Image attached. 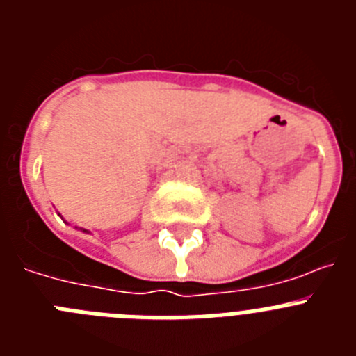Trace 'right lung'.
I'll use <instances>...</instances> for the list:
<instances>
[{"label": "right lung", "instance_id": "add662e5", "mask_svg": "<svg viewBox=\"0 0 356 356\" xmlns=\"http://www.w3.org/2000/svg\"><path fill=\"white\" fill-rule=\"evenodd\" d=\"M81 232H83V234H89V232H87V229H83V228H80Z\"/></svg>", "mask_w": 356, "mask_h": 356}]
</instances>
